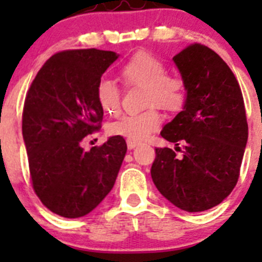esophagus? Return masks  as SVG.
Wrapping results in <instances>:
<instances>
[{
	"label": "esophagus",
	"instance_id": "34e87169",
	"mask_svg": "<svg viewBox=\"0 0 262 262\" xmlns=\"http://www.w3.org/2000/svg\"><path fill=\"white\" fill-rule=\"evenodd\" d=\"M126 146H128L129 149H134V148L139 146V143L136 141H132V139H126Z\"/></svg>",
	"mask_w": 262,
	"mask_h": 262
}]
</instances>
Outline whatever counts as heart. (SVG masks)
I'll return each mask as SVG.
<instances>
[{
	"instance_id": "b5f03b06",
	"label": "heart",
	"mask_w": 262,
	"mask_h": 262,
	"mask_svg": "<svg viewBox=\"0 0 262 262\" xmlns=\"http://www.w3.org/2000/svg\"><path fill=\"white\" fill-rule=\"evenodd\" d=\"M121 77L128 84H139L147 89L146 104L158 105L176 112L186 101V89L180 78L170 77L168 68L160 58L149 53H137L120 70ZM96 99L106 114H116L120 109L121 95L118 84L107 77L100 78L96 84ZM162 118L155 109L136 114H125L112 121L107 132L112 136L124 137L132 141L146 139L160 126Z\"/></svg>"
}]
</instances>
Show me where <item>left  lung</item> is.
<instances>
[{
	"instance_id": "left-lung-1",
	"label": "left lung",
	"mask_w": 262,
	"mask_h": 262,
	"mask_svg": "<svg viewBox=\"0 0 262 262\" xmlns=\"http://www.w3.org/2000/svg\"><path fill=\"white\" fill-rule=\"evenodd\" d=\"M186 89L182 110L163 126L166 141L156 148L150 176L158 191L185 212H204L221 204L239 176L248 137L241 89L227 63L202 44L173 57Z\"/></svg>"
}]
</instances>
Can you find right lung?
<instances>
[{
	"instance_id": "1",
	"label": "right lung",
	"mask_w": 262,
	"mask_h": 262,
	"mask_svg": "<svg viewBox=\"0 0 262 262\" xmlns=\"http://www.w3.org/2000/svg\"><path fill=\"white\" fill-rule=\"evenodd\" d=\"M119 54L109 50H66L50 57L25 99L23 137L34 191L64 218L95 209L114 186L126 153L123 137L84 150L83 138L100 128L104 110L96 84Z\"/></svg>"
}]
</instances>
